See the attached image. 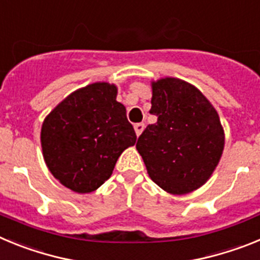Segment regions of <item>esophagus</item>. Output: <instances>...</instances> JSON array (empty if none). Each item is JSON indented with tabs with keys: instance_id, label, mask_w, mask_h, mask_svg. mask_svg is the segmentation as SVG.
<instances>
[{
	"instance_id": "1",
	"label": "esophagus",
	"mask_w": 260,
	"mask_h": 260,
	"mask_svg": "<svg viewBox=\"0 0 260 260\" xmlns=\"http://www.w3.org/2000/svg\"><path fill=\"white\" fill-rule=\"evenodd\" d=\"M134 128H135V134H137V137H139V135L142 134V132L144 130V123H135Z\"/></svg>"
}]
</instances>
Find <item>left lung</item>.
Returning a JSON list of instances; mask_svg holds the SVG:
<instances>
[{"mask_svg":"<svg viewBox=\"0 0 260 260\" xmlns=\"http://www.w3.org/2000/svg\"><path fill=\"white\" fill-rule=\"evenodd\" d=\"M148 125L137 142L151 180L173 195L189 194L210 180L221 158L225 134L220 117L203 93L178 78L151 82Z\"/></svg>","mask_w":260,"mask_h":260,"instance_id":"8db88e82","label":"left lung"}]
</instances>
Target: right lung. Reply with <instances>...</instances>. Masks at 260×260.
<instances>
[{"label":"right lung","instance_id":"obj_1","mask_svg":"<svg viewBox=\"0 0 260 260\" xmlns=\"http://www.w3.org/2000/svg\"><path fill=\"white\" fill-rule=\"evenodd\" d=\"M117 86L96 82L71 92L45 117L41 148L59 183L79 194L98 190L121 153L137 142Z\"/></svg>","mask_w":260,"mask_h":260}]
</instances>
